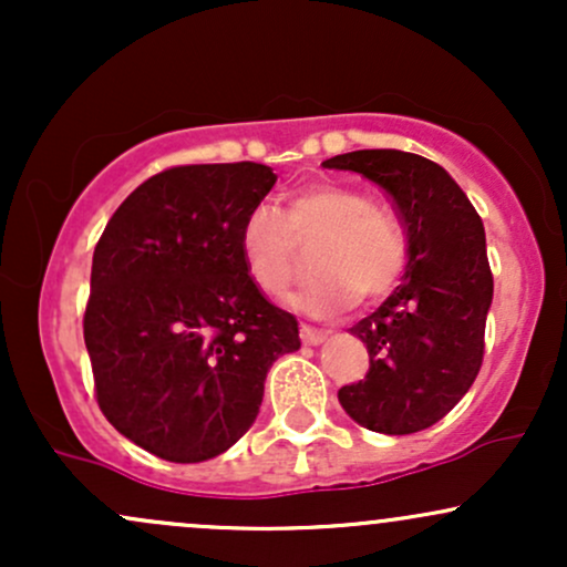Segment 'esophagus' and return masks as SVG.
I'll return each mask as SVG.
<instances>
[{
    "instance_id": "1",
    "label": "esophagus",
    "mask_w": 567,
    "mask_h": 567,
    "mask_svg": "<svg viewBox=\"0 0 567 567\" xmlns=\"http://www.w3.org/2000/svg\"><path fill=\"white\" fill-rule=\"evenodd\" d=\"M298 333H301V343L303 347H317V343H322L324 341V330H320V328H309V324H301V330H298Z\"/></svg>"
}]
</instances>
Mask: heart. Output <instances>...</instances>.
<instances>
[{"instance_id":"obj_1","label":"heart","mask_w":567,"mask_h":567,"mask_svg":"<svg viewBox=\"0 0 567 567\" xmlns=\"http://www.w3.org/2000/svg\"><path fill=\"white\" fill-rule=\"evenodd\" d=\"M315 271L292 298L311 317H328L360 301L386 298L405 277L410 237L389 207L373 205L360 188L338 181H309L282 197V213L258 205L239 224V256L264 296L288 292L310 247Z\"/></svg>"}]
</instances>
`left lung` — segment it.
<instances>
[{
	"instance_id": "left-lung-1",
	"label": "left lung",
	"mask_w": 567,
	"mask_h": 567,
	"mask_svg": "<svg viewBox=\"0 0 567 567\" xmlns=\"http://www.w3.org/2000/svg\"><path fill=\"white\" fill-rule=\"evenodd\" d=\"M322 167L379 184L410 237L402 285L351 328L368 347L370 368L338 389V402L370 432H421L458 405L483 368L493 301L483 218L451 175L419 154L362 148Z\"/></svg>"
}]
</instances>
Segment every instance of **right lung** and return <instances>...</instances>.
Masks as SVG:
<instances>
[{
	"label": "right lung",
	"instance_id": "obj_1",
	"mask_svg": "<svg viewBox=\"0 0 567 567\" xmlns=\"http://www.w3.org/2000/svg\"><path fill=\"white\" fill-rule=\"evenodd\" d=\"M277 175L258 162L167 167L116 207L93 252L84 347L116 432L175 464L216 458L256 421L296 317L247 277L239 224Z\"/></svg>",
	"mask_w": 567,
	"mask_h": 567
}]
</instances>
